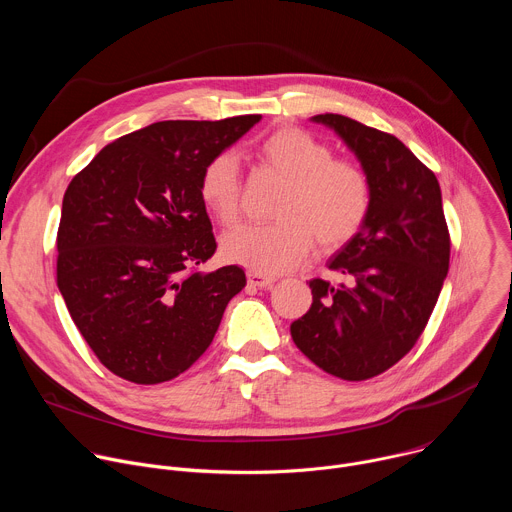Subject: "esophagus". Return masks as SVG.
Listing matches in <instances>:
<instances>
[{
	"instance_id": "obj_1",
	"label": "esophagus",
	"mask_w": 512,
	"mask_h": 512,
	"mask_svg": "<svg viewBox=\"0 0 512 512\" xmlns=\"http://www.w3.org/2000/svg\"><path fill=\"white\" fill-rule=\"evenodd\" d=\"M247 281H249V285L251 287H271L273 283H275V277H271V275H261V273H257V271H249L247 273Z\"/></svg>"
}]
</instances>
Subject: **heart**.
Masks as SVG:
<instances>
[{"instance_id":"obj_1","label":"heart","mask_w":512,"mask_h":512,"mask_svg":"<svg viewBox=\"0 0 512 512\" xmlns=\"http://www.w3.org/2000/svg\"><path fill=\"white\" fill-rule=\"evenodd\" d=\"M259 162L289 182L275 225H243L223 237L221 251L261 275L296 267L316 237L320 247L348 243L367 223L373 182L362 166L336 160L328 143L294 125L277 127L255 145ZM202 206L221 225L239 221L241 172L233 154L206 162L198 180Z\"/></svg>"}]
</instances>
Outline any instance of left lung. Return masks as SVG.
I'll return each instance as SVG.
<instances>
[{
  "mask_svg": "<svg viewBox=\"0 0 512 512\" xmlns=\"http://www.w3.org/2000/svg\"><path fill=\"white\" fill-rule=\"evenodd\" d=\"M334 129L367 170V223L328 261L338 285L312 279V308L291 338L322 371L373 379L417 342L450 267V233L435 174L395 135L350 117H312Z\"/></svg>",
  "mask_w": 512,
  "mask_h": 512,
  "instance_id": "8db88e82",
  "label": "left lung"
}]
</instances>
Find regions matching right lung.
<instances>
[{"label": "right lung", "instance_id": "obj_1", "mask_svg": "<svg viewBox=\"0 0 512 512\" xmlns=\"http://www.w3.org/2000/svg\"><path fill=\"white\" fill-rule=\"evenodd\" d=\"M261 115L158 121L113 143L68 184L56 237V283L101 364L156 385L210 346L245 271L196 267L214 251L198 194L202 168Z\"/></svg>", "mask_w": 512, "mask_h": 512}]
</instances>
